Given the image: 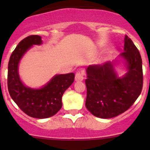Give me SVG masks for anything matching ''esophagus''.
I'll use <instances>...</instances> for the list:
<instances>
[{
  "label": "esophagus",
  "instance_id": "34e87169",
  "mask_svg": "<svg viewBox=\"0 0 150 150\" xmlns=\"http://www.w3.org/2000/svg\"><path fill=\"white\" fill-rule=\"evenodd\" d=\"M84 73L83 71H78V72H76V74H75V81H82L84 79Z\"/></svg>",
  "mask_w": 150,
  "mask_h": 150
}]
</instances>
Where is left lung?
I'll return each mask as SVG.
<instances>
[{"label": "left lung", "instance_id": "1", "mask_svg": "<svg viewBox=\"0 0 150 150\" xmlns=\"http://www.w3.org/2000/svg\"><path fill=\"white\" fill-rule=\"evenodd\" d=\"M124 43L120 56L127 63L128 71L125 76L118 78L110 62L89 65L86 69V107L96 117L111 118L122 114L142 92L143 71L140 53L127 35Z\"/></svg>", "mask_w": 150, "mask_h": 150}]
</instances>
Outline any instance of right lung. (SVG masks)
Masks as SVG:
<instances>
[{"instance_id": "add662e5", "label": "right lung", "mask_w": 150, "mask_h": 150, "mask_svg": "<svg viewBox=\"0 0 150 150\" xmlns=\"http://www.w3.org/2000/svg\"><path fill=\"white\" fill-rule=\"evenodd\" d=\"M42 43L41 37L29 35L21 40L11 55L8 67V92L18 107L28 115L35 118H47L62 108V97L73 83L75 74L57 75L40 89L26 87L19 79L18 64L22 56L33 45Z\"/></svg>"}]
</instances>
